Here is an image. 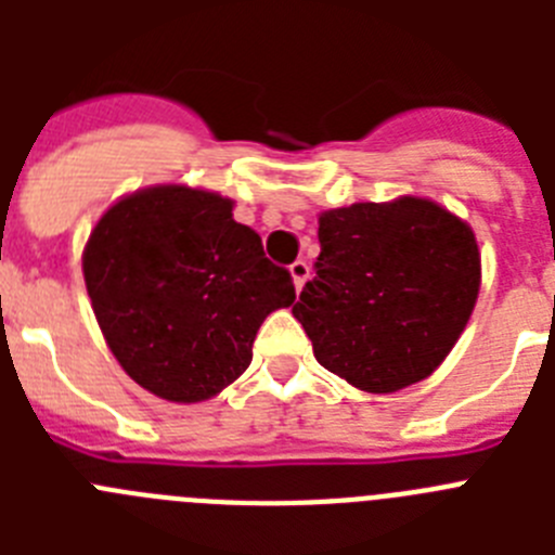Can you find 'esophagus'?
Returning <instances> with one entry per match:
<instances>
[{
  "label": "esophagus",
  "mask_w": 555,
  "mask_h": 555,
  "mask_svg": "<svg viewBox=\"0 0 555 555\" xmlns=\"http://www.w3.org/2000/svg\"><path fill=\"white\" fill-rule=\"evenodd\" d=\"M288 272H292V281H294V288L300 292L302 286H306L308 274H311V269H308L306 261H294L292 267H288Z\"/></svg>",
  "instance_id": "esophagus-1"
}]
</instances>
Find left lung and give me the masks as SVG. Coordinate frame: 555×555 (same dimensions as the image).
I'll use <instances>...</instances> for the list:
<instances>
[{"mask_svg":"<svg viewBox=\"0 0 555 555\" xmlns=\"http://www.w3.org/2000/svg\"><path fill=\"white\" fill-rule=\"evenodd\" d=\"M320 247L292 313L325 370L386 395L442 364L478 300L467 222L420 197L356 203L322 214Z\"/></svg>","mask_w":555,"mask_h":555,"instance_id":"obj_1","label":"left lung"}]
</instances>
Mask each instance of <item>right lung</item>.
I'll return each mask as SVG.
<instances>
[{
  "label": "right lung",
  "mask_w": 555,
  "mask_h": 555,
  "mask_svg": "<svg viewBox=\"0 0 555 555\" xmlns=\"http://www.w3.org/2000/svg\"><path fill=\"white\" fill-rule=\"evenodd\" d=\"M82 274L116 361L171 403H199L233 384L261 322L297 297L261 235L235 222L233 203L185 185L113 205L88 238Z\"/></svg>",
  "instance_id": "obj_1"
}]
</instances>
